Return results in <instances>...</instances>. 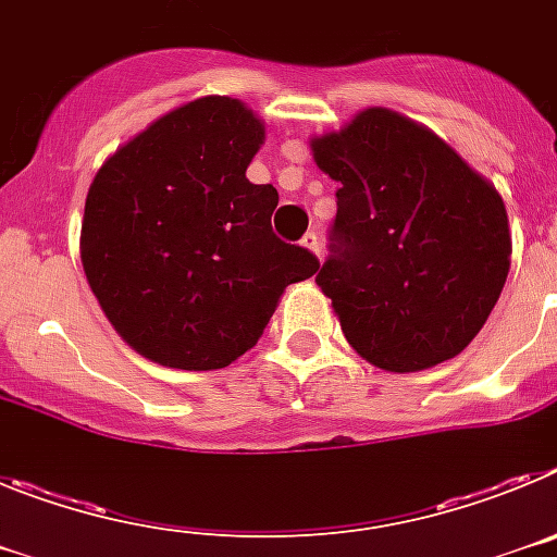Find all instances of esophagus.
Wrapping results in <instances>:
<instances>
[{
  "instance_id": "34e87169",
  "label": "esophagus",
  "mask_w": 557,
  "mask_h": 557,
  "mask_svg": "<svg viewBox=\"0 0 557 557\" xmlns=\"http://www.w3.org/2000/svg\"><path fill=\"white\" fill-rule=\"evenodd\" d=\"M301 245L307 250H312L314 256H321V239H318V234H314V231H307V234H304Z\"/></svg>"
}]
</instances>
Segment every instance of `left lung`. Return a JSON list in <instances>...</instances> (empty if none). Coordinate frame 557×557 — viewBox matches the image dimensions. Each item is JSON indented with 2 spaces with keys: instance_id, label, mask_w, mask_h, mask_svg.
Returning a JSON list of instances; mask_svg holds the SVG:
<instances>
[{
  "instance_id": "obj_1",
  "label": "left lung",
  "mask_w": 557,
  "mask_h": 557,
  "mask_svg": "<svg viewBox=\"0 0 557 557\" xmlns=\"http://www.w3.org/2000/svg\"><path fill=\"white\" fill-rule=\"evenodd\" d=\"M309 147L339 184L332 253L314 282L354 351L393 373L457 357L508 278L499 191L430 127L387 108H366Z\"/></svg>"
}]
</instances>
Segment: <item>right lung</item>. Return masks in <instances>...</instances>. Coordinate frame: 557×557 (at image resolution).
<instances>
[{
	"instance_id": "1",
	"label": "right lung",
	"mask_w": 557,
	"mask_h": 557,
	"mask_svg": "<svg viewBox=\"0 0 557 557\" xmlns=\"http://www.w3.org/2000/svg\"><path fill=\"white\" fill-rule=\"evenodd\" d=\"M264 122L200 97L122 145L88 186L81 259L122 339L181 371L231 366L262 337L284 287L321 268L273 234L278 191L245 170Z\"/></svg>"
}]
</instances>
